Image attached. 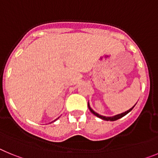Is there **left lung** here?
<instances>
[{
  "instance_id": "8db88e82",
  "label": "left lung",
  "mask_w": 158,
  "mask_h": 158,
  "mask_svg": "<svg viewBox=\"0 0 158 158\" xmlns=\"http://www.w3.org/2000/svg\"><path fill=\"white\" fill-rule=\"evenodd\" d=\"M136 104H137V103H136ZM135 104L133 106V107H131V109L127 110V111H124V112H123V113H120V114L115 115H114V116H104V115H100V114H98V113H96L95 111H93V110L92 109V107H90V104H89V102H88V106H89V110H90V111H91V112L93 113V115H96V116L98 117V118H101V119H104V120H106V121H115V120H117V119H118V118H122V117L125 116V115H126L127 114H128V113H129L130 111H131V110L133 109L134 107H135Z\"/></svg>"
}]
</instances>
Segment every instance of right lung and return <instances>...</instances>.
Returning a JSON list of instances; mask_svg holds the SVG:
<instances>
[{"instance_id":"1","label":"right lung","mask_w":158,"mask_h":158,"mask_svg":"<svg viewBox=\"0 0 158 158\" xmlns=\"http://www.w3.org/2000/svg\"><path fill=\"white\" fill-rule=\"evenodd\" d=\"M55 120H57V119H55ZM55 120H54V121H55Z\"/></svg>"}]
</instances>
